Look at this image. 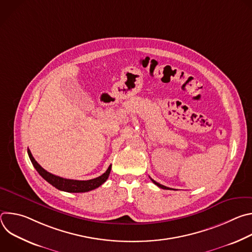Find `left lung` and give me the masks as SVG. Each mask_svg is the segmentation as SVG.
<instances>
[{"label": "left lung", "mask_w": 252, "mask_h": 252, "mask_svg": "<svg viewBox=\"0 0 252 252\" xmlns=\"http://www.w3.org/2000/svg\"><path fill=\"white\" fill-rule=\"evenodd\" d=\"M152 179V182L156 185V186H158V188H160V189H170L169 188H166V187H164V186H162V185H160V184H158V183H157L156 181H154V179L153 178H151Z\"/></svg>", "instance_id": "obj_1"}]
</instances>
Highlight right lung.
Segmentation results:
<instances>
[{"instance_id": "1", "label": "right lung", "mask_w": 252, "mask_h": 252, "mask_svg": "<svg viewBox=\"0 0 252 252\" xmlns=\"http://www.w3.org/2000/svg\"><path fill=\"white\" fill-rule=\"evenodd\" d=\"M28 155L29 158L33 165V167L37 169V171L40 173V175L46 179V181L55 187L56 189L66 191V192H87L93 189H95L96 188L100 187L110 175L111 169H112V164L109 166V168L106 169L104 173H102L100 176L90 179V181H76V179H67L63 178L55 174H52L48 172L46 169H44L35 159L32 158L30 150H28Z\"/></svg>"}]
</instances>
